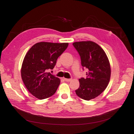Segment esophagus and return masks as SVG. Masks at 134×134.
Segmentation results:
<instances>
[{"label":"esophagus","instance_id":"obj_1","mask_svg":"<svg viewBox=\"0 0 134 134\" xmlns=\"http://www.w3.org/2000/svg\"><path fill=\"white\" fill-rule=\"evenodd\" d=\"M64 80L65 81H67V82H69V81H70L72 80V79H66V78H64Z\"/></svg>","mask_w":134,"mask_h":134}]
</instances>
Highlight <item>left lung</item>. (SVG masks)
I'll list each match as a JSON object with an SVG mask.
<instances>
[{
	"mask_svg": "<svg viewBox=\"0 0 134 134\" xmlns=\"http://www.w3.org/2000/svg\"><path fill=\"white\" fill-rule=\"evenodd\" d=\"M73 45L80 56L82 66L88 69L87 77L79 80L80 86L76 94L86 100L94 99L104 91L110 81L109 59L104 50L92 41L76 42Z\"/></svg>",
	"mask_w": 134,
	"mask_h": 134,
	"instance_id": "1",
	"label": "left lung"
}]
</instances>
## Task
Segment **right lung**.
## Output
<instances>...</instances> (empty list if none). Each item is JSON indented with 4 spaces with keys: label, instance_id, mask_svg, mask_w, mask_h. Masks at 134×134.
Listing matches in <instances>:
<instances>
[{
    "label": "right lung",
    "instance_id": "1",
    "mask_svg": "<svg viewBox=\"0 0 134 134\" xmlns=\"http://www.w3.org/2000/svg\"><path fill=\"white\" fill-rule=\"evenodd\" d=\"M68 44L39 42L26 54L21 66V77L27 90L37 99H46L55 93L61 81L47 70L54 68Z\"/></svg>",
    "mask_w": 134,
    "mask_h": 134
}]
</instances>
